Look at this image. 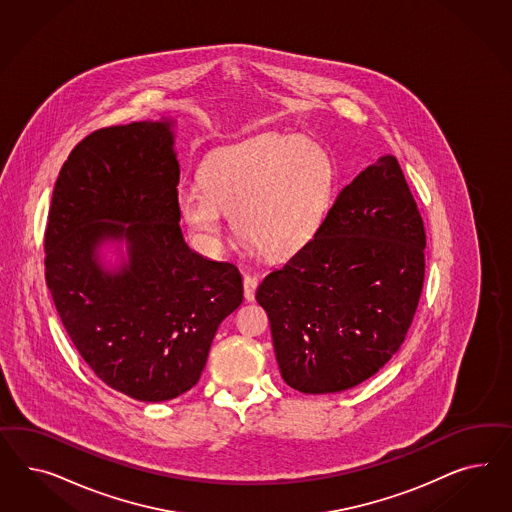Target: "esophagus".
<instances>
[{"label": "esophagus", "instance_id": "obj_1", "mask_svg": "<svg viewBox=\"0 0 512 512\" xmlns=\"http://www.w3.org/2000/svg\"><path fill=\"white\" fill-rule=\"evenodd\" d=\"M257 285H259V279L255 278V276H244V298H246L248 302L255 300Z\"/></svg>", "mask_w": 512, "mask_h": 512}]
</instances>
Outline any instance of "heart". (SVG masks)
Listing matches in <instances>:
<instances>
[{"label": "heart", "instance_id": "b5f03b06", "mask_svg": "<svg viewBox=\"0 0 512 512\" xmlns=\"http://www.w3.org/2000/svg\"><path fill=\"white\" fill-rule=\"evenodd\" d=\"M199 182L201 187H182L176 204L202 248L221 246L225 214L266 259H287L321 229L336 171L311 140L263 135L210 155Z\"/></svg>", "mask_w": 512, "mask_h": 512}]
</instances>
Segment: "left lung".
Listing matches in <instances>:
<instances>
[{"label": "left lung", "instance_id": "obj_1", "mask_svg": "<svg viewBox=\"0 0 512 512\" xmlns=\"http://www.w3.org/2000/svg\"><path fill=\"white\" fill-rule=\"evenodd\" d=\"M424 223L394 155L343 187L321 229L257 289L283 381L357 387L402 347L424 283Z\"/></svg>", "mask_w": 512, "mask_h": 512}]
</instances>
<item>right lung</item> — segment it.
Returning <instances> with one entry per match:
<instances>
[{"instance_id":"right-lung-1","label":"right lung","mask_w":512,"mask_h":512,"mask_svg":"<svg viewBox=\"0 0 512 512\" xmlns=\"http://www.w3.org/2000/svg\"><path fill=\"white\" fill-rule=\"evenodd\" d=\"M178 182L174 120L105 127L69 154L48 212L45 278L63 326L95 375L139 402L195 387L244 298L234 264L187 246ZM107 243L126 246L114 269Z\"/></svg>"}]
</instances>
